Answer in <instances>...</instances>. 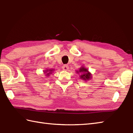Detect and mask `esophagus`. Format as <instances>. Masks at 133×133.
Masks as SVG:
<instances>
[{"instance_id":"esophagus-1","label":"esophagus","mask_w":133,"mask_h":133,"mask_svg":"<svg viewBox=\"0 0 133 133\" xmlns=\"http://www.w3.org/2000/svg\"><path fill=\"white\" fill-rule=\"evenodd\" d=\"M69 67L67 64L63 65V66H62V69L64 70V71H67V70H69Z\"/></svg>"}]
</instances>
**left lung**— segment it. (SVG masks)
<instances>
[{"label":"left lung","instance_id":"left-lung-1","mask_svg":"<svg viewBox=\"0 0 133 133\" xmlns=\"http://www.w3.org/2000/svg\"><path fill=\"white\" fill-rule=\"evenodd\" d=\"M77 72L80 73L81 74L80 75V78L84 81L89 80L91 78V73L89 72L88 70L86 69V68H84V67H81L79 69V71H77Z\"/></svg>","mask_w":133,"mask_h":133}]
</instances>
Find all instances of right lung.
<instances>
[{
    "label": "right lung",
    "mask_w": 133,
    "mask_h": 133,
    "mask_svg": "<svg viewBox=\"0 0 133 133\" xmlns=\"http://www.w3.org/2000/svg\"><path fill=\"white\" fill-rule=\"evenodd\" d=\"M53 69H50V70H45V71H44V73L45 74H46V75L49 76L50 74H51V72L53 71Z\"/></svg>",
    "instance_id": "1"
}]
</instances>
